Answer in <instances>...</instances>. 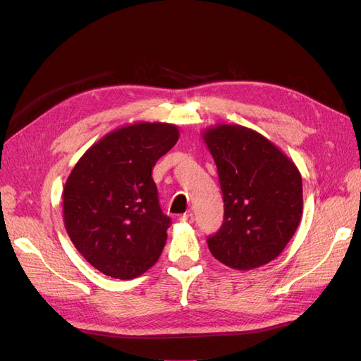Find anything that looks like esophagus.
Instances as JSON below:
<instances>
[{"label": "esophagus", "mask_w": 361, "mask_h": 361, "mask_svg": "<svg viewBox=\"0 0 361 361\" xmlns=\"http://www.w3.org/2000/svg\"><path fill=\"white\" fill-rule=\"evenodd\" d=\"M180 221H182V223H187V224H191V223L194 221V215H192L191 212L183 214V215L180 216Z\"/></svg>", "instance_id": "obj_1"}]
</instances>
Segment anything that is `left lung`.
<instances>
[{
    "instance_id": "1",
    "label": "left lung",
    "mask_w": 361,
    "mask_h": 361,
    "mask_svg": "<svg viewBox=\"0 0 361 361\" xmlns=\"http://www.w3.org/2000/svg\"><path fill=\"white\" fill-rule=\"evenodd\" d=\"M202 137L215 161L224 200L223 226L207 238V247L233 269L269 264L285 250L302 216L297 166L267 137L241 125H216Z\"/></svg>"
}]
</instances>
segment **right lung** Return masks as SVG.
Masks as SVG:
<instances>
[{"label": "right lung", "instance_id": "add662e5", "mask_svg": "<svg viewBox=\"0 0 361 361\" xmlns=\"http://www.w3.org/2000/svg\"><path fill=\"white\" fill-rule=\"evenodd\" d=\"M178 140L176 125L137 122L111 130L75 164L63 190L64 227L102 274L130 280L159 259L171 221L152 169Z\"/></svg>", "mask_w": 361, "mask_h": 361}]
</instances>
